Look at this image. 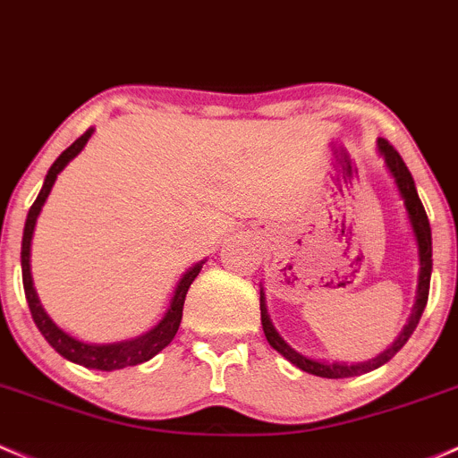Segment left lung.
Masks as SVG:
<instances>
[{"label":"left lung","instance_id":"8db88e82","mask_svg":"<svg viewBox=\"0 0 458 458\" xmlns=\"http://www.w3.org/2000/svg\"><path fill=\"white\" fill-rule=\"evenodd\" d=\"M377 151L379 156L384 157L386 162L388 171L394 177V184H397L399 195H402L403 206L408 210V219H411L412 225V233H415L417 245H420V285H417V301L415 307H412V314L408 318V325L403 327V331L399 334V338L388 346L384 353H379L377 358L369 360V362H358V364H346V362H322V360H314V358H307V355L298 353L293 351L285 340L278 335V331L274 329L272 320H269L267 314V305H266V293L261 290V325H263V334H266L267 343L272 349H276L278 353L283 355L285 360H290L293 367H298L305 373L318 375V377H329V379H343V377H355V375H362L369 373V370L382 367L386 364L388 360L402 349L403 344L408 343V338L412 335V331L417 329L420 325L423 310H426V302H428V292H430V274H432V234H430V221H428L426 210H423V204L417 195L415 189V180H412L411 171L408 166L403 165L402 156L388 144L384 138L377 140Z\"/></svg>","mask_w":458,"mask_h":458}]
</instances>
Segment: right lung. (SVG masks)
Returning <instances> with one entry per match:
<instances>
[{
  "label": "right lung",
  "mask_w": 458,
  "mask_h": 458,
  "mask_svg": "<svg viewBox=\"0 0 458 458\" xmlns=\"http://www.w3.org/2000/svg\"><path fill=\"white\" fill-rule=\"evenodd\" d=\"M94 133V129H88L79 140H74L70 147L56 157L55 165L50 166L47 171L46 182H43V189L37 195L35 204L30 206L28 210V219H26V228H23V239H21V276H23V292H26V301L28 307H30L32 320H35L37 329L41 331L43 338L47 340V344L56 351L59 355H64L65 360L70 362L81 364L85 369H98V370H115V369H124V367H136V364L147 362L151 360L153 355L160 353L166 344H171V340L175 338L177 329H180L182 322V311H184V301H186V292H189L191 283L195 281L197 274H199L204 261L192 266L184 276L180 278L177 283L175 292H173L171 305H168L165 318L153 327L151 331H147L144 335H138L133 340H124V343H112V344H88L81 343V340L72 338L70 334H65L64 329L52 322V318L46 314V310L38 302V296L35 292V285H32V274H30V243H32V233H35V224L37 216L41 213L43 204H46L47 195H50L52 186H55L56 175L67 166V162L74 160L83 147L88 144V140Z\"/></svg>",
  "instance_id": "add662e5"
}]
</instances>
